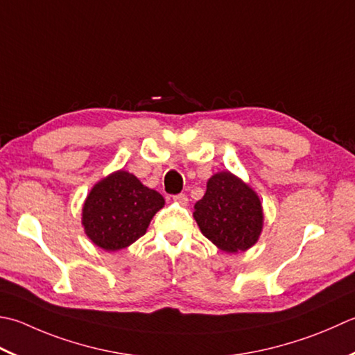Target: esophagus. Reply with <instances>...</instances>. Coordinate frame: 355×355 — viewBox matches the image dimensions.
<instances>
[{
    "label": "esophagus",
    "instance_id": "esophagus-1",
    "mask_svg": "<svg viewBox=\"0 0 355 355\" xmlns=\"http://www.w3.org/2000/svg\"><path fill=\"white\" fill-rule=\"evenodd\" d=\"M173 201L182 206H187V203H189V198H187L184 193H178V196H173Z\"/></svg>",
    "mask_w": 355,
    "mask_h": 355
}]
</instances>
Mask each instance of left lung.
Listing matches in <instances>:
<instances>
[{
    "mask_svg": "<svg viewBox=\"0 0 355 355\" xmlns=\"http://www.w3.org/2000/svg\"><path fill=\"white\" fill-rule=\"evenodd\" d=\"M201 234L227 254L252 248L263 229V207L251 186L229 171L207 180L206 193L193 206Z\"/></svg>",
    "mask_w": 355,
    "mask_h": 355,
    "instance_id": "1",
    "label": "left lung"
}]
</instances>
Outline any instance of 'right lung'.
Returning <instances> with one entry per match:
<instances>
[{
  "label": "right lung",
  "mask_w": 355,
  "mask_h": 355,
  "mask_svg": "<svg viewBox=\"0 0 355 355\" xmlns=\"http://www.w3.org/2000/svg\"><path fill=\"white\" fill-rule=\"evenodd\" d=\"M163 206L162 193L146 187L134 173L116 171L90 189L81 225L94 245L107 252L120 251L143 237Z\"/></svg>",
  "instance_id": "obj_1"
}]
</instances>
